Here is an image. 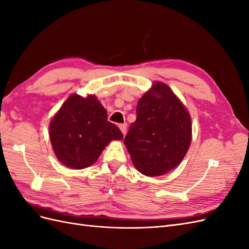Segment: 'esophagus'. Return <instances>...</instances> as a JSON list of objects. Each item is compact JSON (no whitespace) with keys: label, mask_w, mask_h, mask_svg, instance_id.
<instances>
[{"label":"esophagus","mask_w":249,"mask_h":249,"mask_svg":"<svg viewBox=\"0 0 249 249\" xmlns=\"http://www.w3.org/2000/svg\"><path fill=\"white\" fill-rule=\"evenodd\" d=\"M119 129L122 131V133L124 134V136L126 133V124H119Z\"/></svg>","instance_id":"1"}]
</instances>
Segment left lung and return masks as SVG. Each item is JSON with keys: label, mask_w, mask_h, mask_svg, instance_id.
Returning <instances> with one entry per match:
<instances>
[{"label": "left lung", "mask_w": 249, "mask_h": 249, "mask_svg": "<svg viewBox=\"0 0 249 249\" xmlns=\"http://www.w3.org/2000/svg\"><path fill=\"white\" fill-rule=\"evenodd\" d=\"M136 112L124 145L142 175L163 176L176 168L189 149L190 113L171 88L159 81L140 97Z\"/></svg>", "instance_id": "8db88e82"}]
</instances>
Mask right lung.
Returning <instances> with one entry per match:
<instances>
[{
    "mask_svg": "<svg viewBox=\"0 0 249 249\" xmlns=\"http://www.w3.org/2000/svg\"><path fill=\"white\" fill-rule=\"evenodd\" d=\"M50 139L57 159L71 169L96 162L112 140H122L118 127L94 94L69 96L50 122Z\"/></svg>",
    "mask_w": 249,
    "mask_h": 249,
    "instance_id": "add662e5",
    "label": "right lung"
}]
</instances>
